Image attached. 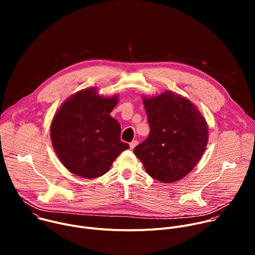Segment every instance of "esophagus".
I'll use <instances>...</instances> for the list:
<instances>
[{"label":"esophagus","instance_id":"1","mask_svg":"<svg viewBox=\"0 0 255 255\" xmlns=\"http://www.w3.org/2000/svg\"><path fill=\"white\" fill-rule=\"evenodd\" d=\"M137 144H138V141H137V140H133V141H132V142H130V144H129V145H130V148H131V149H133V148L136 146Z\"/></svg>","mask_w":255,"mask_h":255}]
</instances>
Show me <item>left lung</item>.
I'll use <instances>...</instances> for the list:
<instances>
[{"label":"left lung","mask_w":255,"mask_h":255,"mask_svg":"<svg viewBox=\"0 0 255 255\" xmlns=\"http://www.w3.org/2000/svg\"><path fill=\"white\" fill-rule=\"evenodd\" d=\"M150 133L134 148L146 172L163 184L186 176L201 159L208 143V125L189 99L165 91L143 98Z\"/></svg>","instance_id":"obj_1"}]
</instances>
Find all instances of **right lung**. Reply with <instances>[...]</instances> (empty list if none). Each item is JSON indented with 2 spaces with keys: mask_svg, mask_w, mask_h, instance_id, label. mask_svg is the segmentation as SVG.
<instances>
[{
  "mask_svg": "<svg viewBox=\"0 0 255 255\" xmlns=\"http://www.w3.org/2000/svg\"><path fill=\"white\" fill-rule=\"evenodd\" d=\"M118 97L103 98L96 88L69 97L51 126L52 146L62 164L74 174L95 178L110 169L129 145L121 141V126L110 116Z\"/></svg>",
  "mask_w": 255,
  "mask_h": 255,
  "instance_id": "1",
  "label": "right lung"
}]
</instances>
